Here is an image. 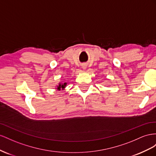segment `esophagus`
Here are the masks:
<instances>
[{"label":"esophagus","mask_w":156,"mask_h":156,"mask_svg":"<svg viewBox=\"0 0 156 156\" xmlns=\"http://www.w3.org/2000/svg\"><path fill=\"white\" fill-rule=\"evenodd\" d=\"M86 68H87V65H86V64L82 65V69H83V70H86Z\"/></svg>","instance_id":"obj_1"}]
</instances>
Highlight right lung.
I'll use <instances>...</instances> for the list:
<instances>
[{"instance_id":"right-lung-1","label":"right lung","mask_w":156,"mask_h":156,"mask_svg":"<svg viewBox=\"0 0 156 156\" xmlns=\"http://www.w3.org/2000/svg\"><path fill=\"white\" fill-rule=\"evenodd\" d=\"M66 84H67V83H66V82H65V83L59 82V85L56 86V89H57V90H59V91L61 90H63L65 88V87H66Z\"/></svg>"}]
</instances>
